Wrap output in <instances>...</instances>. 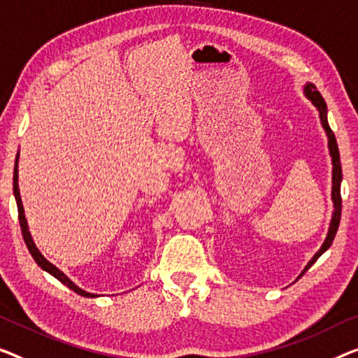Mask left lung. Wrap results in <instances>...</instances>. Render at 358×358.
<instances>
[{"instance_id": "left-lung-1", "label": "left lung", "mask_w": 358, "mask_h": 358, "mask_svg": "<svg viewBox=\"0 0 358 358\" xmlns=\"http://www.w3.org/2000/svg\"><path fill=\"white\" fill-rule=\"evenodd\" d=\"M306 96L310 99L313 106L318 108V113H320V120H322V124L323 128L327 131V136H328V147H329V153H331L333 157V201H334V214H333V219H331V225H329V232L328 236L325 240V243L322 245L320 251L317 252L315 256L312 257V261L307 264L304 272L301 273V277L304 275L309 268L312 267V264L315 262L318 257H320L323 252H325L329 246H331L334 236H336L338 232V227H339V221H341V210H343V200H341V179H343V169H341V160H339V150H338V144H336V137H334V133L329 128L328 124V120H327V102L323 101V97L320 92L317 91V87L313 85H307L306 86Z\"/></svg>"}]
</instances>
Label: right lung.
Returning a JSON list of instances; mask_svg holds the SVG:
<instances>
[{
    "label": "right lung",
    "mask_w": 358,
    "mask_h": 358,
    "mask_svg": "<svg viewBox=\"0 0 358 358\" xmlns=\"http://www.w3.org/2000/svg\"><path fill=\"white\" fill-rule=\"evenodd\" d=\"M17 160H15V166H14V195H15V200H17V211H19V222H20V229H22V235H24V240L27 243V248H29V251L31 252L33 259L36 261L38 266H40L41 268H45L46 272H49L51 275H54L59 282H62L64 285H67V287L70 289H73L75 293H78L81 296H85V298H96L97 294H91V293H86V291H83L81 288L76 287V285L73 282H70L69 277H65V275L59 271V268L56 266H52L51 262H49L48 259H45V256L41 255L40 251H38V248L35 246V243H33L31 236L29 234V229H27V221H25V216H24V206H22V200H20V192H19V184H17Z\"/></svg>",
    "instance_id": "obj_1"
}]
</instances>
